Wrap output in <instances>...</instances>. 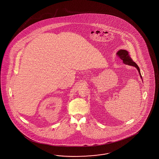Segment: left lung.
Segmentation results:
<instances>
[{
  "mask_svg": "<svg viewBox=\"0 0 159 159\" xmlns=\"http://www.w3.org/2000/svg\"><path fill=\"white\" fill-rule=\"evenodd\" d=\"M117 55L118 56V57L120 58L121 60L123 61V62L126 65H130V66H135L138 70V72L139 73L140 76V77L142 78L141 74H140V69L139 66H138V65L133 61V60L132 59V58H130L128 52L126 50H124V49H120V51H118V52H117Z\"/></svg>",
  "mask_w": 159,
  "mask_h": 159,
  "instance_id": "8db88e82",
  "label": "left lung"
}]
</instances>
